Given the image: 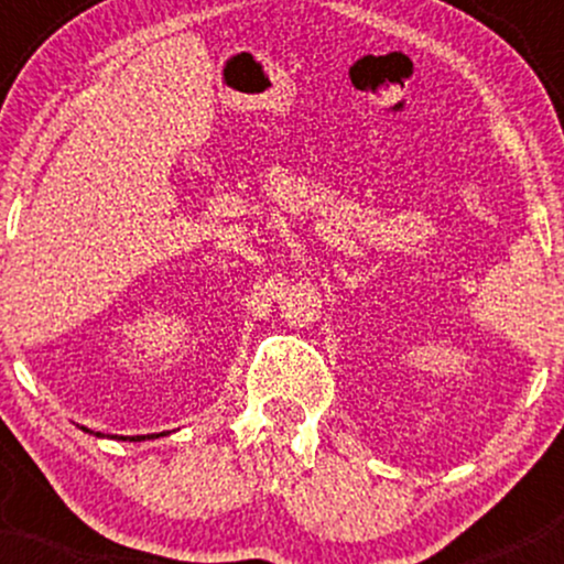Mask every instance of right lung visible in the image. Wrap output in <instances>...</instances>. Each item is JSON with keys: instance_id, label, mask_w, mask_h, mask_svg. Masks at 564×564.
I'll return each instance as SVG.
<instances>
[{"instance_id": "add662e5", "label": "right lung", "mask_w": 564, "mask_h": 564, "mask_svg": "<svg viewBox=\"0 0 564 564\" xmlns=\"http://www.w3.org/2000/svg\"><path fill=\"white\" fill-rule=\"evenodd\" d=\"M82 430H84V426H82ZM84 432H89V430H84ZM93 435L102 437V432H93ZM161 435H164V432H161ZM153 437H159V435H148V440H153ZM116 440H129V443H140V440H145V435H138V437H116Z\"/></svg>"}]
</instances>
